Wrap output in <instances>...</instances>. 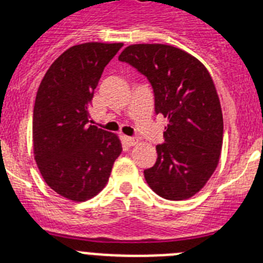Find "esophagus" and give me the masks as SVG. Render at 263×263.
<instances>
[{"mask_svg": "<svg viewBox=\"0 0 263 263\" xmlns=\"http://www.w3.org/2000/svg\"><path fill=\"white\" fill-rule=\"evenodd\" d=\"M122 139H124V143L126 146H134V145H137V143H138V139L137 138H134V137H127V136H124L122 137Z\"/></svg>", "mask_w": 263, "mask_h": 263, "instance_id": "esophagus-1", "label": "esophagus"}]
</instances>
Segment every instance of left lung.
<instances>
[{
	"instance_id": "obj_1",
	"label": "left lung",
	"mask_w": 263,
	"mask_h": 263,
	"mask_svg": "<svg viewBox=\"0 0 263 263\" xmlns=\"http://www.w3.org/2000/svg\"><path fill=\"white\" fill-rule=\"evenodd\" d=\"M146 76L155 113L168 118L158 158L143 171L148 187L167 200L194 196L221 154L222 113L210 72L196 58L167 45H133L118 57Z\"/></svg>"
}]
</instances>
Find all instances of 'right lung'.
<instances>
[{"label":"right lung","mask_w":263,"mask_h":263,"mask_svg":"<svg viewBox=\"0 0 263 263\" xmlns=\"http://www.w3.org/2000/svg\"><path fill=\"white\" fill-rule=\"evenodd\" d=\"M122 46H73L51 64L38 88L32 115L36 164L50 188L69 200L99 194L122 152L116 134L90 125L88 111L104 68Z\"/></svg>","instance_id":"right-lung-1"}]
</instances>
